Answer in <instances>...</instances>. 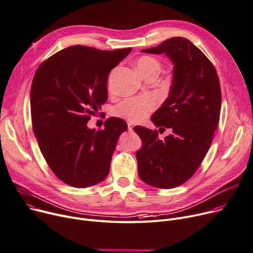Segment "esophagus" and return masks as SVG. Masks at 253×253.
Wrapping results in <instances>:
<instances>
[{"mask_svg":"<svg viewBox=\"0 0 253 253\" xmlns=\"http://www.w3.org/2000/svg\"><path fill=\"white\" fill-rule=\"evenodd\" d=\"M133 126H134V125L132 124V123H127V128L129 129V130H132V128H133Z\"/></svg>","mask_w":253,"mask_h":253,"instance_id":"34e87169","label":"esophagus"}]
</instances>
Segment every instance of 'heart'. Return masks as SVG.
<instances>
[{
	"instance_id": "obj_1",
	"label": "heart",
	"mask_w": 253,
	"mask_h": 253,
	"mask_svg": "<svg viewBox=\"0 0 253 253\" xmlns=\"http://www.w3.org/2000/svg\"><path fill=\"white\" fill-rule=\"evenodd\" d=\"M135 67L145 79L152 76L157 77L161 72L160 62L150 55L141 56L135 63ZM155 107H156V101L151 97L129 98L116 106L114 113L131 123H140L148 118Z\"/></svg>"
}]
</instances>
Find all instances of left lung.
<instances>
[{"label":"left lung","instance_id":"8db88e82","mask_svg":"<svg viewBox=\"0 0 253 253\" xmlns=\"http://www.w3.org/2000/svg\"><path fill=\"white\" fill-rule=\"evenodd\" d=\"M142 51L165 53L174 66L169 96L151 118L159 132L169 128L171 133L162 141L157 130L133 127L143 142L135 154L138 173L151 186L173 188L193 175L210 149L221 110L219 78L208 57L186 38L172 37Z\"/></svg>","mask_w":253,"mask_h":253}]
</instances>
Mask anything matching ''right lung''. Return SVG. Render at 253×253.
<instances>
[{"instance_id": "right-lung-1", "label": "right lung", "mask_w": 253, "mask_h": 253, "mask_svg": "<svg viewBox=\"0 0 253 253\" xmlns=\"http://www.w3.org/2000/svg\"><path fill=\"white\" fill-rule=\"evenodd\" d=\"M131 48L100 50L72 45L57 51L36 70L30 91L32 128L55 176L85 188L104 180L120 135L127 129L118 118L104 129L87 123L107 100V77Z\"/></svg>"}]
</instances>
